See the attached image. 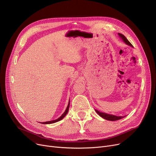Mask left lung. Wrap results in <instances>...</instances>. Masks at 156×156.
Instances as JSON below:
<instances>
[{
  "label": "left lung",
  "mask_w": 156,
  "mask_h": 156,
  "mask_svg": "<svg viewBox=\"0 0 156 156\" xmlns=\"http://www.w3.org/2000/svg\"><path fill=\"white\" fill-rule=\"evenodd\" d=\"M119 36L122 39V40L124 41V42H125V44H126L127 45H129V46H132L133 47V45H132V44H131L129 41L128 40V39L121 34H118ZM95 111L97 112V113L99 114V115L103 118L104 119H107V120H109V121H116V120H119V119H121L122 118H125V116H114V115H112V114H106V113H104V112H101L100 111H99L98 110H96L95 109Z\"/></svg>",
  "instance_id": "8db88e82"
}]
</instances>
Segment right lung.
<instances>
[{
  "instance_id": "right-lung-1",
  "label": "right lung",
  "mask_w": 156,
  "mask_h": 156,
  "mask_svg": "<svg viewBox=\"0 0 156 156\" xmlns=\"http://www.w3.org/2000/svg\"><path fill=\"white\" fill-rule=\"evenodd\" d=\"M69 103H68V106H67V108H66V111H64V112L62 114V115L58 118V119H55V120H52V121H46V122H42V124H52V123H54V122H57V121H60V120H61L62 119H63L64 117H65V116L67 114V113H68V111H69V104H70V103H69Z\"/></svg>"
}]
</instances>
